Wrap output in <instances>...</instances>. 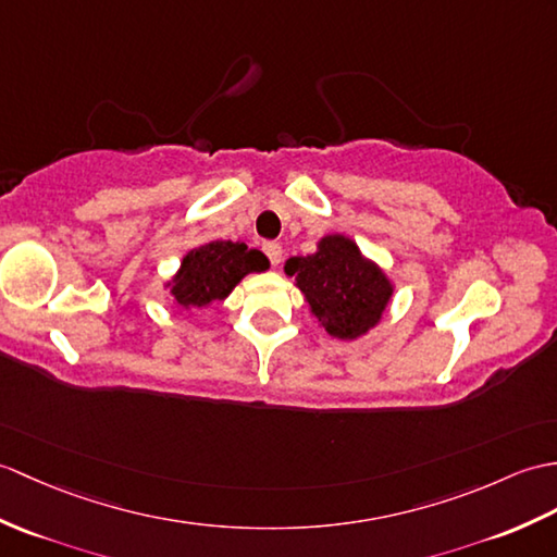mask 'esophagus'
Here are the masks:
<instances>
[{"mask_svg": "<svg viewBox=\"0 0 557 557\" xmlns=\"http://www.w3.org/2000/svg\"><path fill=\"white\" fill-rule=\"evenodd\" d=\"M263 251H265L270 263L280 265V261H282V247H280L277 242H265V244H263Z\"/></svg>", "mask_w": 557, "mask_h": 557, "instance_id": "obj_1", "label": "esophagus"}]
</instances>
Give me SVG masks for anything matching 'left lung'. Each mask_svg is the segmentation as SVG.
Returning <instances> with one entry per match:
<instances>
[{"label": "left lung", "instance_id": "obj_1", "mask_svg": "<svg viewBox=\"0 0 557 557\" xmlns=\"http://www.w3.org/2000/svg\"><path fill=\"white\" fill-rule=\"evenodd\" d=\"M284 273L296 277L320 325L339 339L377 325L394 292L382 270L342 235L320 239L315 253L289 258Z\"/></svg>", "mask_w": 557, "mask_h": 557}]
</instances>
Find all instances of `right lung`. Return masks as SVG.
I'll return each mask as SVG.
<instances>
[{"label": "right lung", "mask_w": 557, "mask_h": 557, "mask_svg": "<svg viewBox=\"0 0 557 557\" xmlns=\"http://www.w3.org/2000/svg\"><path fill=\"white\" fill-rule=\"evenodd\" d=\"M268 258L239 242H209L191 249L173 277L175 304L187 310H201L213 301L225 299L235 284L249 273H261Z\"/></svg>", "instance_id": "1"}]
</instances>
